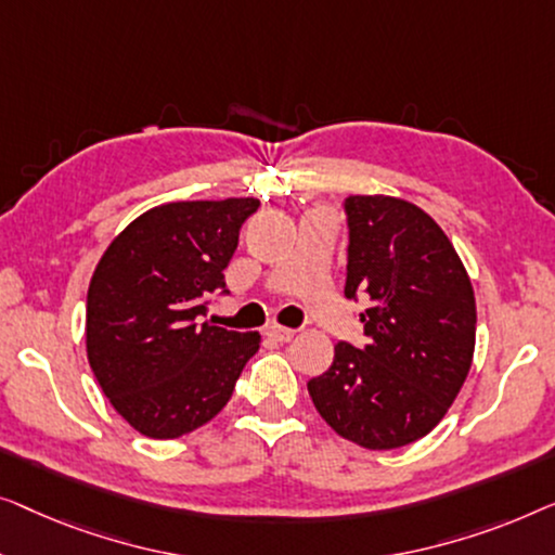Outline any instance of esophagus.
I'll return each mask as SVG.
<instances>
[{
	"label": "esophagus",
	"mask_w": 555,
	"mask_h": 555,
	"mask_svg": "<svg viewBox=\"0 0 555 555\" xmlns=\"http://www.w3.org/2000/svg\"><path fill=\"white\" fill-rule=\"evenodd\" d=\"M267 334L271 339H276V341H281V345H284V341H292L294 339V330H288V326H279V324H274V326H269L267 330Z\"/></svg>",
	"instance_id": "esophagus-1"
}]
</instances>
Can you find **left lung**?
Listing matches in <instances>:
<instances>
[{
	"label": "left lung",
	"instance_id": "obj_1",
	"mask_svg": "<svg viewBox=\"0 0 555 555\" xmlns=\"http://www.w3.org/2000/svg\"><path fill=\"white\" fill-rule=\"evenodd\" d=\"M345 294L366 296L364 349L334 347L309 395L334 433L395 450L448 415L475 352V294L455 246L430 214L395 196H349Z\"/></svg>",
	"mask_w": 555,
	"mask_h": 555
}]
</instances>
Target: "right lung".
<instances>
[{"label":"right lung","mask_w":555,"mask_h":555,"mask_svg":"<svg viewBox=\"0 0 555 555\" xmlns=\"http://www.w3.org/2000/svg\"><path fill=\"white\" fill-rule=\"evenodd\" d=\"M256 198L176 201L145 210L111 241L88 288L85 349L115 412L140 435L173 440L214 420L261 345L259 332L210 324Z\"/></svg>","instance_id":"right-lung-1"}]
</instances>
